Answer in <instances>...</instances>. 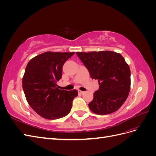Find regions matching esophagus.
I'll list each match as a JSON object with an SVG mask.
<instances>
[{"label":"esophagus","mask_w":156,"mask_h":156,"mask_svg":"<svg viewBox=\"0 0 156 156\" xmlns=\"http://www.w3.org/2000/svg\"><path fill=\"white\" fill-rule=\"evenodd\" d=\"M78 92H79V94H83L84 93V92L81 91V90H78Z\"/></svg>","instance_id":"obj_1"}]
</instances>
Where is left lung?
<instances>
[{"instance_id": "left-lung-1", "label": "left lung", "mask_w": 156, "mask_h": 156, "mask_svg": "<svg viewBox=\"0 0 156 156\" xmlns=\"http://www.w3.org/2000/svg\"><path fill=\"white\" fill-rule=\"evenodd\" d=\"M76 54L91 78L97 79L100 84L89 103L90 109L100 115L119 110L129 95L131 85L130 69L123 56L109 51Z\"/></svg>"}]
</instances>
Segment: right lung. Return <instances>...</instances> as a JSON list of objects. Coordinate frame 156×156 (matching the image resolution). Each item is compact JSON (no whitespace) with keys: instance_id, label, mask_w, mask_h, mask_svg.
Listing matches in <instances>:
<instances>
[{"instance_id":"obj_1","label":"right lung","mask_w":156,"mask_h":156,"mask_svg":"<svg viewBox=\"0 0 156 156\" xmlns=\"http://www.w3.org/2000/svg\"><path fill=\"white\" fill-rule=\"evenodd\" d=\"M74 53L45 52L27 64L22 84L27 101L37 114L49 120L68 115L77 90H60L57 81L62 77V67Z\"/></svg>"}]
</instances>
